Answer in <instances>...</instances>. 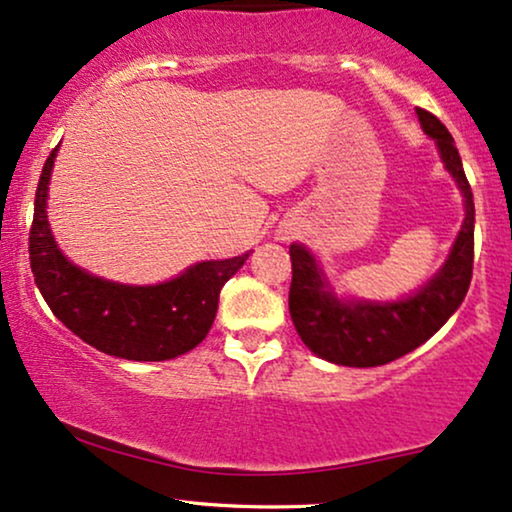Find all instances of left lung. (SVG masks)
<instances>
[{"instance_id": "left-lung-1", "label": "left lung", "mask_w": 512, "mask_h": 512, "mask_svg": "<svg viewBox=\"0 0 512 512\" xmlns=\"http://www.w3.org/2000/svg\"><path fill=\"white\" fill-rule=\"evenodd\" d=\"M415 113L425 135L437 142L444 168L463 194V225L444 266L420 289L396 301L339 299L311 251L304 244L289 246V315L301 342L330 363L375 368L396 361L425 344L468 294L475 258V201L470 182L446 125L425 109H415Z\"/></svg>"}]
</instances>
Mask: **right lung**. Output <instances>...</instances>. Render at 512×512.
<instances>
[{
  "instance_id": "right-lung-1",
  "label": "right lung",
  "mask_w": 512,
  "mask_h": 512,
  "mask_svg": "<svg viewBox=\"0 0 512 512\" xmlns=\"http://www.w3.org/2000/svg\"><path fill=\"white\" fill-rule=\"evenodd\" d=\"M56 147L44 161L30 227V268L52 313L82 342L125 361H170L206 339L220 289L251 251L225 261H201L159 285H121L63 256L47 220Z\"/></svg>"
}]
</instances>
